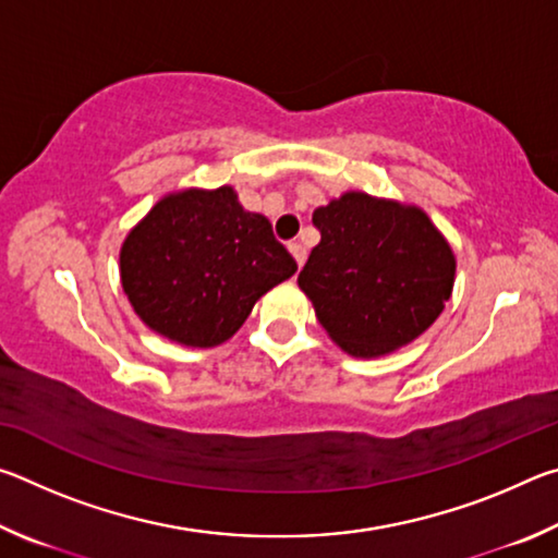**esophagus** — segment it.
Returning a JSON list of instances; mask_svg holds the SVG:
<instances>
[{
  "instance_id": "obj_1",
  "label": "esophagus",
  "mask_w": 558,
  "mask_h": 558,
  "mask_svg": "<svg viewBox=\"0 0 558 558\" xmlns=\"http://www.w3.org/2000/svg\"><path fill=\"white\" fill-rule=\"evenodd\" d=\"M288 248H290V253H292V258L298 260V266H300V268L305 266V258H307V251H305V245H302L300 241H292V243L288 245Z\"/></svg>"
}]
</instances>
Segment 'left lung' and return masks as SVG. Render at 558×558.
Returning <instances> with one entry per match:
<instances>
[{
  "instance_id": "8db88e82",
  "label": "left lung",
  "mask_w": 558,
  "mask_h": 558,
  "mask_svg": "<svg viewBox=\"0 0 558 558\" xmlns=\"http://www.w3.org/2000/svg\"><path fill=\"white\" fill-rule=\"evenodd\" d=\"M313 223L323 239L298 286L342 352H399L440 317L456 282V253L421 206L349 189L315 209Z\"/></svg>"
}]
</instances>
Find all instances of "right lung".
I'll return each mask as SVG.
<instances>
[{
  "instance_id": "1",
  "label": "right lung",
  "mask_w": 558,
  "mask_h": 558,
  "mask_svg": "<svg viewBox=\"0 0 558 558\" xmlns=\"http://www.w3.org/2000/svg\"><path fill=\"white\" fill-rule=\"evenodd\" d=\"M295 270L270 221L245 211L229 184L165 194L120 245V282L135 315L192 349L231 339Z\"/></svg>"
}]
</instances>
